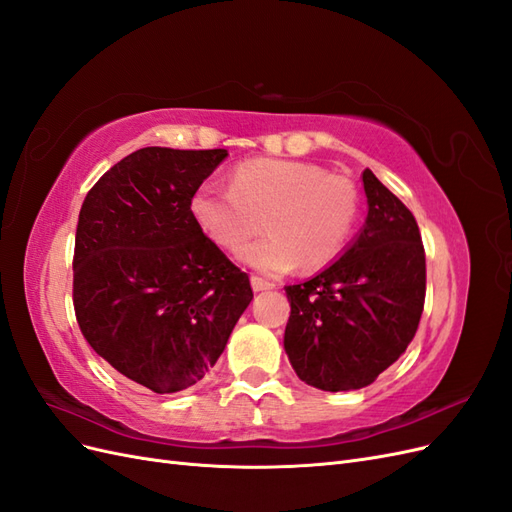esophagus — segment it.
<instances>
[{"label": "esophagus", "instance_id": "esophagus-1", "mask_svg": "<svg viewBox=\"0 0 512 512\" xmlns=\"http://www.w3.org/2000/svg\"><path fill=\"white\" fill-rule=\"evenodd\" d=\"M252 288H254L256 292H260V290H269V288H273V284H271V282H267V280H262V277H258V275H252Z\"/></svg>", "mask_w": 512, "mask_h": 512}]
</instances>
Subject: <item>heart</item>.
Returning a JSON list of instances; mask_svg holds the SVG:
<instances>
[{"label":"heart","instance_id":"b5f03b06","mask_svg":"<svg viewBox=\"0 0 512 512\" xmlns=\"http://www.w3.org/2000/svg\"><path fill=\"white\" fill-rule=\"evenodd\" d=\"M363 198L346 175L299 160H247L232 185L205 183L192 198V213L205 235L237 252L262 230L269 237L247 245L241 260L267 275L301 265L322 269L342 256L361 220Z\"/></svg>","mask_w":512,"mask_h":512}]
</instances>
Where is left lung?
<instances>
[{
	"mask_svg": "<svg viewBox=\"0 0 512 512\" xmlns=\"http://www.w3.org/2000/svg\"><path fill=\"white\" fill-rule=\"evenodd\" d=\"M361 235L312 280L286 286L284 348L297 376L320 391L363 389L393 365L421 322L425 247L412 211L363 170Z\"/></svg>",
	"mask_w": 512,
	"mask_h": 512,
	"instance_id": "8db88e82",
	"label": "left lung"
}]
</instances>
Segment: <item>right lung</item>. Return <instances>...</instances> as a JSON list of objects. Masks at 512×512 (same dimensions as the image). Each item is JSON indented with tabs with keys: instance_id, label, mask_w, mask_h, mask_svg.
<instances>
[{
	"instance_id": "obj_1",
	"label": "right lung",
	"mask_w": 512,
	"mask_h": 512,
	"mask_svg": "<svg viewBox=\"0 0 512 512\" xmlns=\"http://www.w3.org/2000/svg\"><path fill=\"white\" fill-rule=\"evenodd\" d=\"M226 149L145 147L98 179L74 239L72 301L102 359L153 393L203 380L254 292L192 198Z\"/></svg>"
}]
</instances>
